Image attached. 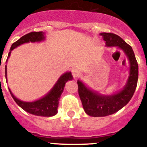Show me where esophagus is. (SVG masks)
<instances>
[{"label": "esophagus", "instance_id": "34e87169", "mask_svg": "<svg viewBox=\"0 0 147 147\" xmlns=\"http://www.w3.org/2000/svg\"><path fill=\"white\" fill-rule=\"evenodd\" d=\"M71 74H72L74 78H76L80 76L81 73H80V71H79L78 69L74 68V69H72V70H71Z\"/></svg>", "mask_w": 147, "mask_h": 147}]
</instances>
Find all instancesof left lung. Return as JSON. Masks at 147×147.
<instances>
[{
	"mask_svg": "<svg viewBox=\"0 0 147 147\" xmlns=\"http://www.w3.org/2000/svg\"><path fill=\"white\" fill-rule=\"evenodd\" d=\"M106 47H116L125 53L130 65V72L123 89L112 94H101L87 87L81 80L77 81L78 94L85 113L91 117H105L123 107L132 98L138 81V64L132 47L119 36L101 33Z\"/></svg>",
	"mask_w": 147,
	"mask_h": 147,
	"instance_id": "obj_1",
	"label": "left lung"
}]
</instances>
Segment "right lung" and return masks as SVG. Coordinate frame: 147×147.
Wrapping results in <instances>:
<instances>
[{
  "mask_svg": "<svg viewBox=\"0 0 147 147\" xmlns=\"http://www.w3.org/2000/svg\"><path fill=\"white\" fill-rule=\"evenodd\" d=\"M45 33L43 32H31L30 33H27L26 35L23 36L21 38H20L17 42H13L10 47V52L8 54V58L10 57V53L13 49L17 48L20 45L26 43V42H41L45 40ZM5 77L6 80L7 81V65L5 66ZM72 75L71 71H66L65 73L62 74L60 76L59 78L58 79L53 88L47 93L45 96L42 98L36 100L34 101L31 102H26V101H23L20 99L17 98L13 94L9 88L10 93L11 94L12 98L15 100V102L24 109L25 111L28 112L30 114L36 115V116L41 117H53L57 114L58 112V106H59V100L60 96L62 94L64 87L65 85V83L69 80H72Z\"/></svg>",
  "mask_w": 147,
  "mask_h": 147,
  "instance_id": "right-lung-1",
  "label": "right lung"
}]
</instances>
